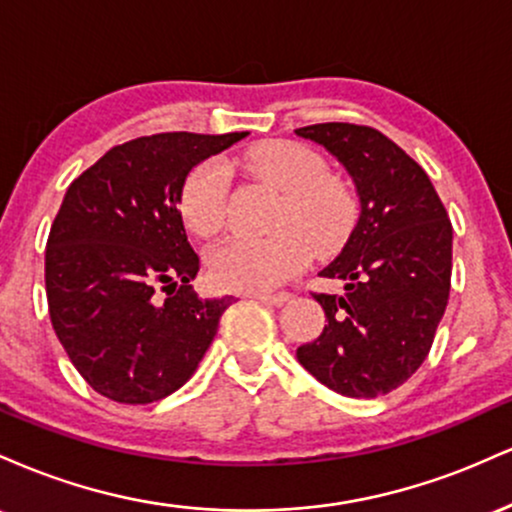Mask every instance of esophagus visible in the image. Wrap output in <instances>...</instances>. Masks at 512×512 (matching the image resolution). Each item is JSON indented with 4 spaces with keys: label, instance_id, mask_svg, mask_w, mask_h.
<instances>
[{
    "label": "esophagus",
    "instance_id": "obj_1",
    "mask_svg": "<svg viewBox=\"0 0 512 512\" xmlns=\"http://www.w3.org/2000/svg\"><path fill=\"white\" fill-rule=\"evenodd\" d=\"M250 298H255V301L267 303V305H276V308H279V305H284V303H289V301H291V293H289V291H276V293H252Z\"/></svg>",
    "mask_w": 512,
    "mask_h": 512
}]
</instances>
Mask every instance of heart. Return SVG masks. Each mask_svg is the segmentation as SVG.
I'll use <instances>...</instances> for the list:
<instances>
[{"label": "heart", "instance_id": "obj_1", "mask_svg": "<svg viewBox=\"0 0 512 512\" xmlns=\"http://www.w3.org/2000/svg\"><path fill=\"white\" fill-rule=\"evenodd\" d=\"M250 168L284 192L269 238H228L211 248L209 274L228 291L262 293L284 284L308 262L310 248L330 252L349 238L356 199L342 180L327 175V161L298 142H264L250 151ZM231 170L219 158L190 170L180 211L197 236H214L226 221Z\"/></svg>", "mask_w": 512, "mask_h": 512}]
</instances>
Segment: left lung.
I'll return each instance as SVG.
<instances>
[{
    "label": "left lung",
    "mask_w": 512,
    "mask_h": 512,
    "mask_svg": "<svg viewBox=\"0 0 512 512\" xmlns=\"http://www.w3.org/2000/svg\"><path fill=\"white\" fill-rule=\"evenodd\" d=\"M296 134L342 163L361 207L342 252L320 272L342 279L344 293H315L325 330L296 356L339 395H387L424 363L448 305V211L424 168L378 129L325 122Z\"/></svg>",
    "instance_id": "left-lung-1"
}]
</instances>
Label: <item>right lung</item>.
I'll use <instances>...</instances> for the list:
<instances>
[{
  "mask_svg": "<svg viewBox=\"0 0 512 512\" xmlns=\"http://www.w3.org/2000/svg\"><path fill=\"white\" fill-rule=\"evenodd\" d=\"M245 137H139L67 187L45 250V291L57 339L103 397L151 404L173 395L214 342L233 296L192 291L199 257L178 207L190 170Z\"/></svg>",
  "mask_w": 512,
  "mask_h": 512,
  "instance_id": "right-lung-1",
  "label": "right lung"
}]
</instances>
